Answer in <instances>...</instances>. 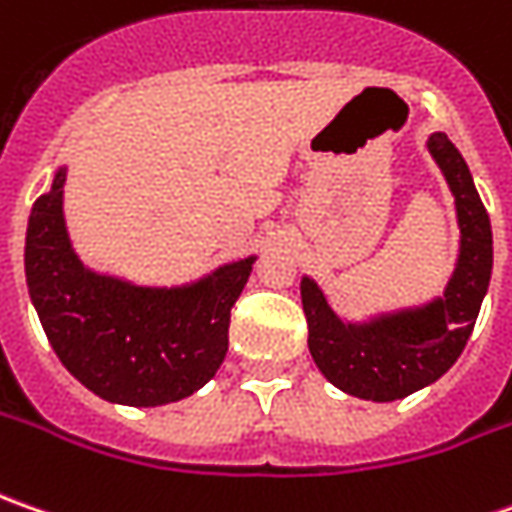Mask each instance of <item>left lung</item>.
<instances>
[{
	"label": "left lung",
	"instance_id": "left-lung-1",
	"mask_svg": "<svg viewBox=\"0 0 512 512\" xmlns=\"http://www.w3.org/2000/svg\"><path fill=\"white\" fill-rule=\"evenodd\" d=\"M428 150L456 198L459 218V260L445 294L368 323H343L311 277L300 283L311 357L323 377L351 397L394 402L436 382L465 351L490 286L493 232L465 158L445 133H433Z\"/></svg>",
	"mask_w": 512,
	"mask_h": 512
}]
</instances>
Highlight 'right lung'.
Wrapping results in <instances>:
<instances>
[{
    "label": "right lung",
    "mask_w": 512,
    "mask_h": 512,
    "mask_svg": "<svg viewBox=\"0 0 512 512\" xmlns=\"http://www.w3.org/2000/svg\"><path fill=\"white\" fill-rule=\"evenodd\" d=\"M64 167L33 203L25 238L30 300L62 365L107 402L167 405L221 368L229 314L255 257L226 263L175 289L133 286L90 272L64 226Z\"/></svg>",
    "instance_id": "1"
}]
</instances>
